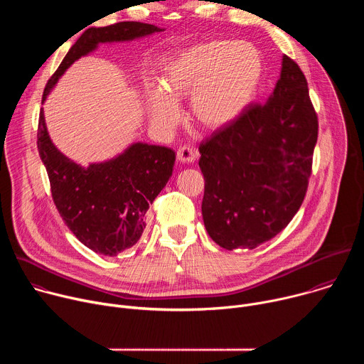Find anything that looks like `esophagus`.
<instances>
[{
    "mask_svg": "<svg viewBox=\"0 0 364 364\" xmlns=\"http://www.w3.org/2000/svg\"><path fill=\"white\" fill-rule=\"evenodd\" d=\"M196 157H197V154L191 146L183 145L177 149V159L181 163H193L196 160Z\"/></svg>",
    "mask_w": 364,
    "mask_h": 364,
    "instance_id": "obj_1",
    "label": "esophagus"
}]
</instances>
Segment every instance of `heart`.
<instances>
[{
  "instance_id": "b5f03b06",
  "label": "heart",
  "mask_w": 364,
  "mask_h": 364,
  "mask_svg": "<svg viewBox=\"0 0 364 364\" xmlns=\"http://www.w3.org/2000/svg\"><path fill=\"white\" fill-rule=\"evenodd\" d=\"M261 77L262 59L249 43L191 46L164 68L163 89L146 92L151 119L161 128L174 127L180 117L176 103L191 96V119L203 129H222L245 112Z\"/></svg>"
}]
</instances>
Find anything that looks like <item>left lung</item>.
<instances>
[{
  "label": "left lung",
  "mask_w": 364,
  "mask_h": 364,
  "mask_svg": "<svg viewBox=\"0 0 364 364\" xmlns=\"http://www.w3.org/2000/svg\"><path fill=\"white\" fill-rule=\"evenodd\" d=\"M317 138L306 79L284 56L269 99L198 146L203 220L219 246L253 249L288 226L306 194Z\"/></svg>",
  "instance_id": "obj_1"
}]
</instances>
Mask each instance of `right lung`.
<instances>
[{"label":"right lung","instance_id":"add662e5","mask_svg":"<svg viewBox=\"0 0 364 364\" xmlns=\"http://www.w3.org/2000/svg\"><path fill=\"white\" fill-rule=\"evenodd\" d=\"M155 31L161 28L139 21L87 28L47 80L43 100L65 70L99 43L134 40ZM37 148L63 222L85 246L105 256H117L139 240L145 229V213L171 177L176 161L173 149L138 142L111 161L80 167L50 141L43 108Z\"/></svg>","mask_w":364,"mask_h":364}]
</instances>
